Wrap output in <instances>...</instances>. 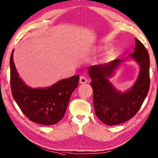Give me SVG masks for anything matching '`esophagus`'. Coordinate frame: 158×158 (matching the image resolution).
<instances>
[{
	"label": "esophagus",
	"mask_w": 158,
	"mask_h": 158,
	"mask_svg": "<svg viewBox=\"0 0 158 158\" xmlns=\"http://www.w3.org/2000/svg\"><path fill=\"white\" fill-rule=\"evenodd\" d=\"M87 81H88V79H87L86 77H84V76L80 77V79H79L80 83H81V84H86Z\"/></svg>",
	"instance_id": "1"
}]
</instances>
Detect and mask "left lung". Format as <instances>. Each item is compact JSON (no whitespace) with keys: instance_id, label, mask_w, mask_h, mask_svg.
Wrapping results in <instances>:
<instances>
[{"instance_id":"1","label":"left lung","mask_w":158,"mask_h":158,"mask_svg":"<svg viewBox=\"0 0 158 158\" xmlns=\"http://www.w3.org/2000/svg\"><path fill=\"white\" fill-rule=\"evenodd\" d=\"M135 40L134 52L129 56L139 64L140 73L136 83L127 92L117 91L107 79L123 60L97 64L89 70L95 112L99 119L108 126L122 124L133 117L141 108L149 91V54L144 45L136 38Z\"/></svg>"}]
</instances>
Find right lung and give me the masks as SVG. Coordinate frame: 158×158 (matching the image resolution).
Listing matches in <instances>:
<instances>
[{"mask_svg":"<svg viewBox=\"0 0 158 158\" xmlns=\"http://www.w3.org/2000/svg\"><path fill=\"white\" fill-rule=\"evenodd\" d=\"M10 87L12 95L24 114L31 122L52 125L58 122L65 113L70 96L79 84V75L62 79L46 89H31L19 78L10 60Z\"/></svg>","mask_w":158,"mask_h":158,"instance_id":"right-lung-1","label":"right lung"}]
</instances>
